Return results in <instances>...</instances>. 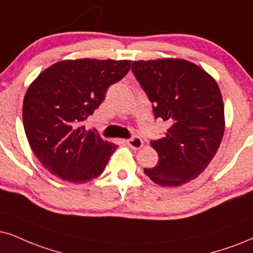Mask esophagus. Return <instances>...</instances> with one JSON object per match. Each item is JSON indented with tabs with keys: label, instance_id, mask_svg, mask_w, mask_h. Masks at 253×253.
I'll return each mask as SVG.
<instances>
[{
	"label": "esophagus",
	"instance_id": "esophagus-1",
	"mask_svg": "<svg viewBox=\"0 0 253 253\" xmlns=\"http://www.w3.org/2000/svg\"><path fill=\"white\" fill-rule=\"evenodd\" d=\"M127 145H128L130 148H133V149H139L143 146V141L141 139H140L139 136L134 135V136L130 137V139L127 140Z\"/></svg>",
	"mask_w": 253,
	"mask_h": 253
}]
</instances>
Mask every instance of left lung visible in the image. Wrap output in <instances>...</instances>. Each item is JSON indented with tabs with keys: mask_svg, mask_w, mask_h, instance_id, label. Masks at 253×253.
<instances>
[{
	"mask_svg": "<svg viewBox=\"0 0 253 253\" xmlns=\"http://www.w3.org/2000/svg\"><path fill=\"white\" fill-rule=\"evenodd\" d=\"M133 75L153 103L156 119L168 121L166 136L150 142L159 154L145 174L162 187H178L208 167L224 135V106L215 79L184 59L137 60Z\"/></svg>",
	"mask_w": 253,
	"mask_h": 253,
	"instance_id": "8db88e82",
	"label": "left lung"
}]
</instances>
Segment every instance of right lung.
<instances>
[{
  "instance_id": "add662e5",
  "label": "right lung",
  "mask_w": 253,
  "mask_h": 253,
  "mask_svg": "<svg viewBox=\"0 0 253 253\" xmlns=\"http://www.w3.org/2000/svg\"><path fill=\"white\" fill-rule=\"evenodd\" d=\"M129 69L130 60H63L31 83L23 100L24 130L34 154L51 174L72 183L101 175L118 146L82 124Z\"/></svg>"
}]
</instances>
